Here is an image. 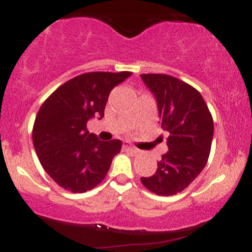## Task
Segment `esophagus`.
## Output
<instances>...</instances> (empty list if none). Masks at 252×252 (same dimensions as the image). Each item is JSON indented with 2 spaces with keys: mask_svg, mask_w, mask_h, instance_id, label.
I'll list each match as a JSON object with an SVG mask.
<instances>
[{
  "mask_svg": "<svg viewBox=\"0 0 252 252\" xmlns=\"http://www.w3.org/2000/svg\"><path fill=\"white\" fill-rule=\"evenodd\" d=\"M123 149L124 150H128V152L134 153V154H137V153H140V150H138L137 148H135V147H132L131 144L128 143V142H126V143L123 144Z\"/></svg>",
  "mask_w": 252,
  "mask_h": 252,
  "instance_id": "1",
  "label": "esophagus"
}]
</instances>
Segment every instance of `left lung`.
<instances>
[{
	"instance_id": "1",
	"label": "left lung",
	"mask_w": 252,
	"mask_h": 252,
	"mask_svg": "<svg viewBox=\"0 0 252 252\" xmlns=\"http://www.w3.org/2000/svg\"><path fill=\"white\" fill-rule=\"evenodd\" d=\"M141 78L156 98L169 149L158 162L155 174L141 178V182L158 195H174L189 187L207 163L213 118L200 92L189 84L161 73Z\"/></svg>"
}]
</instances>
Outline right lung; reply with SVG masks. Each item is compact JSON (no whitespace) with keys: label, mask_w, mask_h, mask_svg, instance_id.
<instances>
[{"label":"right lung","mask_w":252,"mask_h":252,"mask_svg":"<svg viewBox=\"0 0 252 252\" xmlns=\"http://www.w3.org/2000/svg\"><path fill=\"white\" fill-rule=\"evenodd\" d=\"M132 72H89L59 86L37 112L33 144L42 168L63 189L84 193L99 185L112 158L122 148L120 140L100 141L86 128L104 109L111 90Z\"/></svg>","instance_id":"right-lung-1"}]
</instances>
